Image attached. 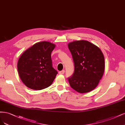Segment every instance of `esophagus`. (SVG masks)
<instances>
[{
    "label": "esophagus",
    "mask_w": 125,
    "mask_h": 125,
    "mask_svg": "<svg viewBox=\"0 0 125 125\" xmlns=\"http://www.w3.org/2000/svg\"><path fill=\"white\" fill-rule=\"evenodd\" d=\"M64 73H65V71L64 70H62V71H60V72H59V74H64Z\"/></svg>",
    "instance_id": "34e87169"
}]
</instances>
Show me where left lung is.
Here are the masks:
<instances>
[{
	"label": "left lung",
	"mask_w": 125,
	"mask_h": 125,
	"mask_svg": "<svg viewBox=\"0 0 125 125\" xmlns=\"http://www.w3.org/2000/svg\"><path fill=\"white\" fill-rule=\"evenodd\" d=\"M68 47L74 63V72L68 78L70 86L79 93H87L98 86L104 73L105 64L100 48L86 41L70 42Z\"/></svg>",
	"instance_id": "1"
}]
</instances>
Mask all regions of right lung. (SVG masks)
Wrapping results in <instances>:
<instances>
[{
  "instance_id": "1",
  "label": "right lung",
  "mask_w": 125,
  "mask_h": 125,
  "mask_svg": "<svg viewBox=\"0 0 125 125\" xmlns=\"http://www.w3.org/2000/svg\"><path fill=\"white\" fill-rule=\"evenodd\" d=\"M55 45L48 42L36 43L20 57L18 71L25 85L33 90H42L53 83L58 72L52 67L51 53Z\"/></svg>"
}]
</instances>
